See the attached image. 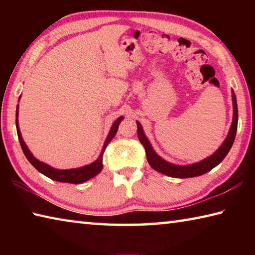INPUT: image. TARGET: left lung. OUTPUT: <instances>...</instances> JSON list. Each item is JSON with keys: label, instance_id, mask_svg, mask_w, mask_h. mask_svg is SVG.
<instances>
[{"label": "left lung", "instance_id": "8db88e82", "mask_svg": "<svg viewBox=\"0 0 255 255\" xmlns=\"http://www.w3.org/2000/svg\"><path fill=\"white\" fill-rule=\"evenodd\" d=\"M233 107H234V116H233L231 130H230V133H228V136L226 137L225 141L223 143V145L218 148L217 152L211 155L210 157L206 158L199 163L191 164V165H188V166L174 165V164L167 163L166 161H164L163 158L159 157L158 155L154 152L148 139L144 135L141 125L137 122V135H138V138H139V141L144 146L145 152H146V157H147L149 165L157 172H161L163 174L172 176V178H179V179L199 176L207 173V172H209L211 169H214L216 165H218V164L225 158L227 153L230 152V149L232 148V145L234 143V139L236 136L237 122H239V112H237V102H236V97L234 92H233Z\"/></svg>", "mask_w": 255, "mask_h": 255}]
</instances>
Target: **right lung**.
<instances>
[{
  "instance_id": "add662e5",
  "label": "right lung",
  "mask_w": 255,
  "mask_h": 255,
  "mask_svg": "<svg viewBox=\"0 0 255 255\" xmlns=\"http://www.w3.org/2000/svg\"><path fill=\"white\" fill-rule=\"evenodd\" d=\"M16 119H15V126H16V132H18V137H19V141L21 145V148H22L23 153L25 155V157L28 158V161L32 164V166L36 167V169L46 176H48L49 179L54 180V181H58V182H66V183H73V184H79L82 182H85V181L90 180L93 176H96L97 174L100 173V171L103 167V153H105L106 147L108 144L110 143L112 138L115 137L116 132L118 130L119 124L122 120L124 119L123 117H119L116 122L112 125V127L110 129L109 135H108L107 139L105 141V145H103L102 152L100 154V156L97 159L96 162H93L89 165H85L83 167H79V169H72V170H56L54 167H51L47 164L42 163L40 161H38L37 158H34L32 156V154L30 153V150L28 149L27 145L24 144V141L21 137V132L19 130V124H18V108H16Z\"/></svg>"
}]
</instances>
